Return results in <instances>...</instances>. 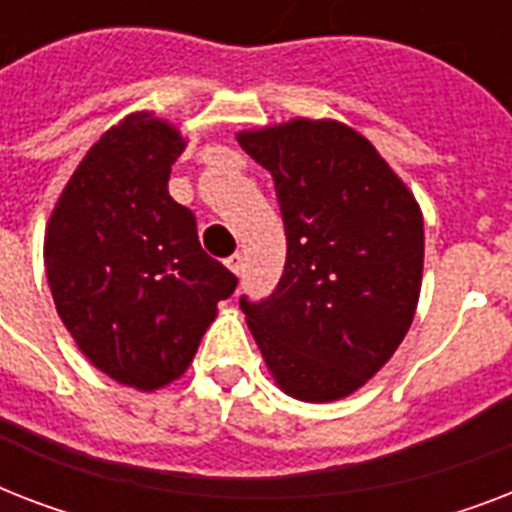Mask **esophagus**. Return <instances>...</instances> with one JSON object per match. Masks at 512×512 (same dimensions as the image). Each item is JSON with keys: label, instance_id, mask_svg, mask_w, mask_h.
Wrapping results in <instances>:
<instances>
[{"label": "esophagus", "instance_id": "34e87169", "mask_svg": "<svg viewBox=\"0 0 512 512\" xmlns=\"http://www.w3.org/2000/svg\"><path fill=\"white\" fill-rule=\"evenodd\" d=\"M225 265H228V268H231V271L236 273V276H241V271H244V257H241L239 252H236V255H231V257H228V260H225Z\"/></svg>", "mask_w": 512, "mask_h": 512}]
</instances>
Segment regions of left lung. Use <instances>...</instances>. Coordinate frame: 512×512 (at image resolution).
<instances>
[{
  "mask_svg": "<svg viewBox=\"0 0 512 512\" xmlns=\"http://www.w3.org/2000/svg\"><path fill=\"white\" fill-rule=\"evenodd\" d=\"M239 146L273 175L287 233L279 287L241 297L279 388L324 404L388 364L422 287V212L377 148L335 119L247 130Z\"/></svg>",
  "mask_w": 512,
  "mask_h": 512,
  "instance_id": "obj_1",
  "label": "left lung"
}]
</instances>
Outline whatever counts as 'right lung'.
Here are the masks:
<instances>
[{
    "instance_id": "right-lung-1",
    "label": "right lung",
    "mask_w": 512,
    "mask_h": 512,
    "mask_svg": "<svg viewBox=\"0 0 512 512\" xmlns=\"http://www.w3.org/2000/svg\"><path fill=\"white\" fill-rule=\"evenodd\" d=\"M183 148L170 122L130 114L79 162L44 233L60 321L92 366L138 390L191 366L217 303L239 284L167 191Z\"/></svg>"
}]
</instances>
